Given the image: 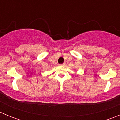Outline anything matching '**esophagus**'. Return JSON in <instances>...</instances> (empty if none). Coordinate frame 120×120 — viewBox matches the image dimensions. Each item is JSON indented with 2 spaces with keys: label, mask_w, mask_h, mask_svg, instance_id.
Returning <instances> with one entry per match:
<instances>
[{
  "label": "esophagus",
  "mask_w": 120,
  "mask_h": 120,
  "mask_svg": "<svg viewBox=\"0 0 120 120\" xmlns=\"http://www.w3.org/2000/svg\"><path fill=\"white\" fill-rule=\"evenodd\" d=\"M65 64H65V62H64V63H63L62 64H61V65H62V66H64V65H65Z\"/></svg>",
  "instance_id": "esophagus-1"
}]
</instances>
